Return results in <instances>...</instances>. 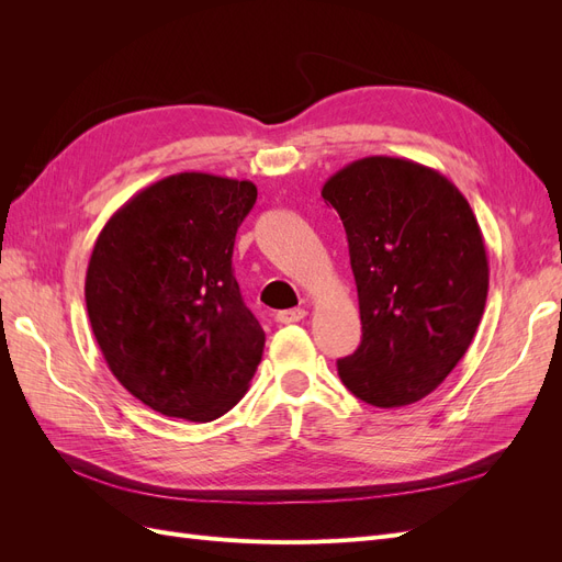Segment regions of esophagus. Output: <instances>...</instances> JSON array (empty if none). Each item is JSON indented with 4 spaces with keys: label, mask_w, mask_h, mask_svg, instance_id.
Segmentation results:
<instances>
[{
    "label": "esophagus",
    "mask_w": 562,
    "mask_h": 562,
    "mask_svg": "<svg viewBox=\"0 0 562 562\" xmlns=\"http://www.w3.org/2000/svg\"><path fill=\"white\" fill-rule=\"evenodd\" d=\"M304 316H307V312L304 310H283V312H277V323H297V321H302Z\"/></svg>",
    "instance_id": "1"
}]
</instances>
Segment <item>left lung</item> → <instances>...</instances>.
Here are the masks:
<instances>
[{"label":"left lung","mask_w":562,"mask_h":562,"mask_svg":"<svg viewBox=\"0 0 562 562\" xmlns=\"http://www.w3.org/2000/svg\"><path fill=\"white\" fill-rule=\"evenodd\" d=\"M321 196L347 232L363 330L337 361L339 380L375 407L417 403L462 361L483 318L479 220L446 176L396 157L351 161Z\"/></svg>","instance_id":"obj_1"}]
</instances>
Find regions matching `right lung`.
Masks as SVG:
<instances>
[{"label": "right lung", "mask_w": 562, "mask_h": 562, "mask_svg": "<svg viewBox=\"0 0 562 562\" xmlns=\"http://www.w3.org/2000/svg\"><path fill=\"white\" fill-rule=\"evenodd\" d=\"M258 187L176 173L145 187L98 234L87 310L112 375L151 411L211 422L244 398L265 330L232 271Z\"/></svg>", "instance_id": "1"}]
</instances>
